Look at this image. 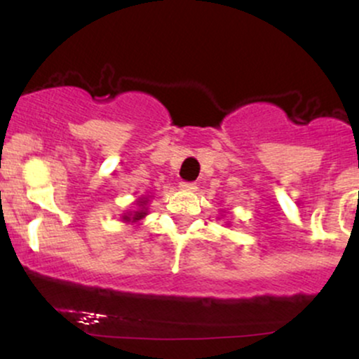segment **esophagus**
<instances>
[{
    "instance_id": "1",
    "label": "esophagus",
    "mask_w": 359,
    "mask_h": 359,
    "mask_svg": "<svg viewBox=\"0 0 359 359\" xmlns=\"http://www.w3.org/2000/svg\"><path fill=\"white\" fill-rule=\"evenodd\" d=\"M179 187H180V191H189V192H191V191H196L197 185L194 184V182H180Z\"/></svg>"
}]
</instances>
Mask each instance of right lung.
Segmentation results:
<instances>
[{
    "label": "right lung",
    "instance_id": "1",
    "mask_svg": "<svg viewBox=\"0 0 359 359\" xmlns=\"http://www.w3.org/2000/svg\"><path fill=\"white\" fill-rule=\"evenodd\" d=\"M145 204H147V197H143V199L138 201V205L142 209H138V211H135L133 214H130L132 216L131 218L129 216H123V219H125V221H138V219H142V217L147 214L145 212Z\"/></svg>",
    "mask_w": 359,
    "mask_h": 359
}]
</instances>
